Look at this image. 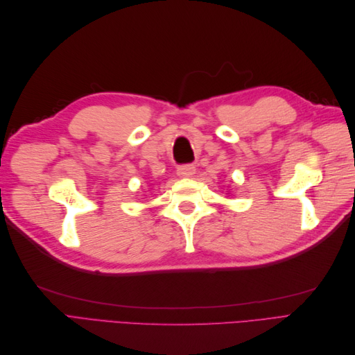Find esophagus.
<instances>
[{
	"mask_svg": "<svg viewBox=\"0 0 355 355\" xmlns=\"http://www.w3.org/2000/svg\"><path fill=\"white\" fill-rule=\"evenodd\" d=\"M178 175L180 178H192L196 175V166L194 164H182L178 167Z\"/></svg>",
	"mask_w": 355,
	"mask_h": 355,
	"instance_id": "1",
	"label": "esophagus"
}]
</instances>
